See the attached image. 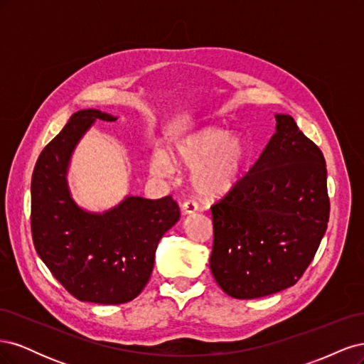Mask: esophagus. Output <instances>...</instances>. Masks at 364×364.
<instances>
[{"label": "esophagus", "instance_id": "obj_1", "mask_svg": "<svg viewBox=\"0 0 364 364\" xmlns=\"http://www.w3.org/2000/svg\"><path fill=\"white\" fill-rule=\"evenodd\" d=\"M197 209H199V203H197L196 200H186V202L182 203V211H183V214L196 213Z\"/></svg>", "mask_w": 364, "mask_h": 364}]
</instances>
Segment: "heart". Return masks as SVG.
<instances>
[{
    "label": "heart",
    "instance_id": "obj_1",
    "mask_svg": "<svg viewBox=\"0 0 364 364\" xmlns=\"http://www.w3.org/2000/svg\"><path fill=\"white\" fill-rule=\"evenodd\" d=\"M171 159L191 168V183L203 196H222L241 181L249 159V146L238 134L218 127H205L179 139L171 147ZM164 150L151 155V171L170 176L174 170Z\"/></svg>",
    "mask_w": 364,
    "mask_h": 364
}]
</instances>
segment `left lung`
<instances>
[{"label":"left lung","mask_w":364,"mask_h":364,"mask_svg":"<svg viewBox=\"0 0 364 364\" xmlns=\"http://www.w3.org/2000/svg\"><path fill=\"white\" fill-rule=\"evenodd\" d=\"M258 161L211 206L213 277L235 299L289 289L310 266L329 220L323 153L290 115Z\"/></svg>","instance_id":"8db88e82"}]
</instances>
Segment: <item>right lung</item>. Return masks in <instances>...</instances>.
I'll list each match as a JSON object with an SVG mask.
<instances>
[{
  "instance_id": "obj_1",
  "label": "right lung",
  "mask_w": 364,
  "mask_h": 364,
  "mask_svg": "<svg viewBox=\"0 0 364 364\" xmlns=\"http://www.w3.org/2000/svg\"><path fill=\"white\" fill-rule=\"evenodd\" d=\"M95 119L117 117L97 109L75 112L39 155L31 176V237L43 264L75 299L118 305L146 287L159 240L181 211L171 196L158 200L129 196L103 214L75 205L68 164Z\"/></svg>"
}]
</instances>
